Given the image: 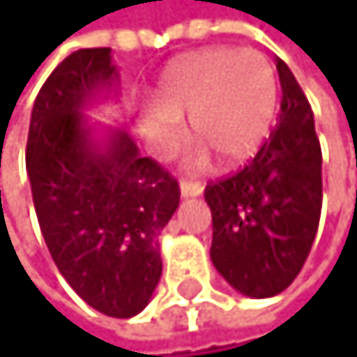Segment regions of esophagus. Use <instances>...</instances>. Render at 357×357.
<instances>
[{"label":"esophagus","mask_w":357,"mask_h":357,"mask_svg":"<svg viewBox=\"0 0 357 357\" xmlns=\"http://www.w3.org/2000/svg\"><path fill=\"white\" fill-rule=\"evenodd\" d=\"M201 192H203V185L199 181H188V178L181 181V194H183V197H199Z\"/></svg>","instance_id":"34e87169"}]
</instances>
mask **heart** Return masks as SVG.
<instances>
[{
  "mask_svg": "<svg viewBox=\"0 0 357 357\" xmlns=\"http://www.w3.org/2000/svg\"><path fill=\"white\" fill-rule=\"evenodd\" d=\"M275 114L273 64L257 51L219 46L183 55L167 66L140 132L158 154H169L183 138L181 116H192L197 138L221 163L237 165L264 145Z\"/></svg>",
  "mask_w": 357,
  "mask_h": 357,
  "instance_id": "b5f03b06",
  "label": "heart"
}]
</instances>
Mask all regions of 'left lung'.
<instances>
[{
	"label": "left lung",
	"instance_id": "8db88e82",
	"mask_svg": "<svg viewBox=\"0 0 357 357\" xmlns=\"http://www.w3.org/2000/svg\"><path fill=\"white\" fill-rule=\"evenodd\" d=\"M280 123L243 169L208 183L214 268L234 291L264 300L300 275L322 212V149L313 109L284 60Z\"/></svg>",
	"mask_w": 357,
	"mask_h": 357
}]
</instances>
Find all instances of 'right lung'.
Instances as JSON below:
<instances>
[{
    "label": "right lung",
    "mask_w": 357,
    "mask_h": 357,
    "mask_svg": "<svg viewBox=\"0 0 357 357\" xmlns=\"http://www.w3.org/2000/svg\"><path fill=\"white\" fill-rule=\"evenodd\" d=\"M116 80L112 49H80L55 66L33 105L26 172L57 271L96 311L134 317L163 273L158 234L181 190L123 129L96 138L84 109Z\"/></svg>",
    "instance_id": "1"
}]
</instances>
